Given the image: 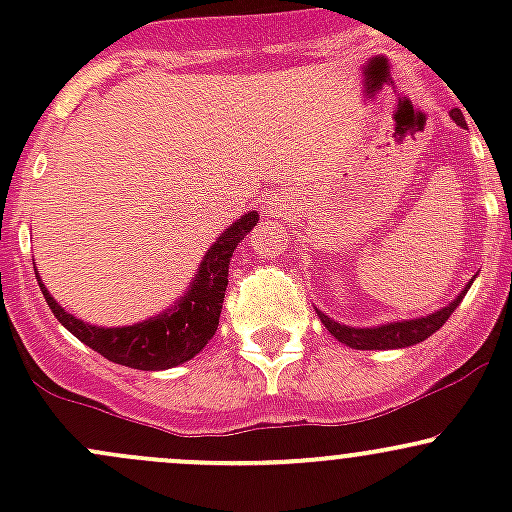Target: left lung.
Instances as JSON below:
<instances>
[{"instance_id": "left-lung-1", "label": "left lung", "mask_w": 512, "mask_h": 512, "mask_svg": "<svg viewBox=\"0 0 512 512\" xmlns=\"http://www.w3.org/2000/svg\"><path fill=\"white\" fill-rule=\"evenodd\" d=\"M451 118L458 123V126H466V121H463V113L458 111V108H453ZM468 287L463 289V294L468 292ZM463 294L461 297L453 299L448 307H443L441 312H433V314H428V317H421V319H409V322L381 324V327H374V329L347 327V324H339V322H334V319H329L327 314H322L319 309H317V314H319V319H322L324 327L332 332V337L339 339L342 344H347V347H352V349H401V347H411V344L423 342V339L431 337L433 332H438V329L446 324V319L453 314V309L461 304Z\"/></svg>"}]
</instances>
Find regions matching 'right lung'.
<instances>
[{
  "label": "right lung",
  "instance_id": "add662e5",
  "mask_svg": "<svg viewBox=\"0 0 512 512\" xmlns=\"http://www.w3.org/2000/svg\"><path fill=\"white\" fill-rule=\"evenodd\" d=\"M257 218H260L257 213H247L235 225L227 227L223 235L218 237V242L210 247L208 255H205L198 277H195L188 294L165 314H158V317L148 319V322L133 324V327L103 329L84 324L81 319L64 312L54 302V297L46 292L39 277L36 280H39L41 294H44L54 317L76 339H81L86 347L106 356L113 364L131 366V369H170V366H178L183 361L193 359L213 339L220 322V312H223L230 257L235 252L237 242L245 240L247 232L257 225Z\"/></svg>",
  "mask_w": 512,
  "mask_h": 512
}]
</instances>
